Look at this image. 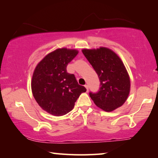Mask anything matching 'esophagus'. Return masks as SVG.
I'll return each instance as SVG.
<instances>
[{
    "label": "esophagus",
    "mask_w": 158,
    "mask_h": 158,
    "mask_svg": "<svg viewBox=\"0 0 158 158\" xmlns=\"http://www.w3.org/2000/svg\"><path fill=\"white\" fill-rule=\"evenodd\" d=\"M85 89H86V91H87V92L89 91V85H85Z\"/></svg>",
    "instance_id": "34e87169"
}]
</instances>
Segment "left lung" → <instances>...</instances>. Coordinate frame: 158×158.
Segmentation results:
<instances>
[{
	"instance_id": "8db88e82",
	"label": "left lung",
	"mask_w": 158,
	"mask_h": 158,
	"mask_svg": "<svg viewBox=\"0 0 158 158\" xmlns=\"http://www.w3.org/2000/svg\"><path fill=\"white\" fill-rule=\"evenodd\" d=\"M82 52L98 74L100 88L89 95L98 107L112 111L123 105L130 93V81L120 58L105 47L83 49Z\"/></svg>"
}]
</instances>
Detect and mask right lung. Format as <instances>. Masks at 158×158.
<instances>
[{
	"instance_id": "obj_1",
	"label": "right lung",
	"mask_w": 158,
	"mask_h": 158,
	"mask_svg": "<svg viewBox=\"0 0 158 158\" xmlns=\"http://www.w3.org/2000/svg\"><path fill=\"white\" fill-rule=\"evenodd\" d=\"M78 53L77 50L58 49L47 55L35 69L31 82L33 95L42 109L56 116L73 110L82 93L73 74L67 73V65Z\"/></svg>"
}]
</instances>
